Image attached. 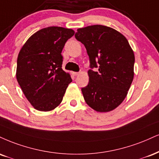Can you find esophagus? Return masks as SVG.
<instances>
[{"instance_id": "obj_1", "label": "esophagus", "mask_w": 159, "mask_h": 159, "mask_svg": "<svg viewBox=\"0 0 159 159\" xmlns=\"http://www.w3.org/2000/svg\"><path fill=\"white\" fill-rule=\"evenodd\" d=\"M79 73H80V72H72V75H75V76H77V75H79Z\"/></svg>"}]
</instances>
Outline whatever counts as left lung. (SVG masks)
Wrapping results in <instances>:
<instances>
[{
    "mask_svg": "<svg viewBox=\"0 0 159 159\" xmlns=\"http://www.w3.org/2000/svg\"><path fill=\"white\" fill-rule=\"evenodd\" d=\"M75 38L84 45L91 69L89 84L81 89L86 103L99 112L113 110L127 96L134 77L135 55L129 42L114 29L93 25L77 30Z\"/></svg>",
    "mask_w": 159,
    "mask_h": 159,
    "instance_id": "obj_1",
    "label": "left lung"
}]
</instances>
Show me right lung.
Here are the masks:
<instances>
[{"label": "right lung", "mask_w": 159, "mask_h": 159, "mask_svg": "<svg viewBox=\"0 0 159 159\" xmlns=\"http://www.w3.org/2000/svg\"><path fill=\"white\" fill-rule=\"evenodd\" d=\"M74 30L49 26L34 33L22 48L17 60L16 78L23 93L37 110L50 111L63 100L70 75L62 70L61 52Z\"/></svg>", "instance_id": "1"}]
</instances>
